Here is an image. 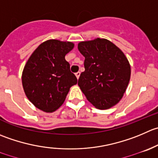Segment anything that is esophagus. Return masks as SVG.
Wrapping results in <instances>:
<instances>
[{
    "label": "esophagus",
    "mask_w": 158,
    "mask_h": 158,
    "mask_svg": "<svg viewBox=\"0 0 158 158\" xmlns=\"http://www.w3.org/2000/svg\"><path fill=\"white\" fill-rule=\"evenodd\" d=\"M79 76H80V72H77V73H76V76L77 79H79Z\"/></svg>",
    "instance_id": "34e87169"
}]
</instances>
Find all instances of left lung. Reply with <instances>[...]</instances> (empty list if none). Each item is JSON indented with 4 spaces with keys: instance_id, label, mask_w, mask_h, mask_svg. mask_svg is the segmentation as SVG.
Returning a JSON list of instances; mask_svg holds the SVG:
<instances>
[{
    "instance_id": "left-lung-1",
    "label": "left lung",
    "mask_w": 158,
    "mask_h": 158,
    "mask_svg": "<svg viewBox=\"0 0 158 158\" xmlns=\"http://www.w3.org/2000/svg\"><path fill=\"white\" fill-rule=\"evenodd\" d=\"M78 49L85 57V71L78 85L86 99L99 110L116 105L131 79V65L125 55L105 38L79 42Z\"/></svg>"
}]
</instances>
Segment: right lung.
<instances>
[{
    "instance_id": "right-lung-1",
    "label": "right lung",
    "mask_w": 158,
    "mask_h": 158,
    "mask_svg": "<svg viewBox=\"0 0 158 158\" xmlns=\"http://www.w3.org/2000/svg\"><path fill=\"white\" fill-rule=\"evenodd\" d=\"M73 47V42L50 39L34 51L24 65L23 89L27 99L39 110L56 111L64 102L70 87L77 83L65 59Z\"/></svg>"
}]
</instances>
